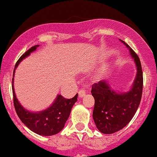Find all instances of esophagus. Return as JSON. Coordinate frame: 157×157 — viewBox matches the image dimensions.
I'll return each mask as SVG.
<instances>
[{
  "mask_svg": "<svg viewBox=\"0 0 157 157\" xmlns=\"http://www.w3.org/2000/svg\"><path fill=\"white\" fill-rule=\"evenodd\" d=\"M85 94H86V91H85V89H81V90H79V91H78V96H79V98H83V97H85Z\"/></svg>",
  "mask_w": 157,
  "mask_h": 157,
  "instance_id": "obj_1",
  "label": "esophagus"
}]
</instances>
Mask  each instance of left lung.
<instances>
[{
  "label": "left lung",
  "mask_w": 157,
  "mask_h": 157,
  "mask_svg": "<svg viewBox=\"0 0 157 157\" xmlns=\"http://www.w3.org/2000/svg\"><path fill=\"white\" fill-rule=\"evenodd\" d=\"M120 41L129 49L136 74L128 91H116L108 80L93 85L91 91L94 98L93 119L98 131L105 134L114 133L127 126L134 116L142 97L143 72L140 59L125 42Z\"/></svg>",
  "instance_id": "left-lung-1"
}]
</instances>
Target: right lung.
<instances>
[{
    "label": "right lung",
    "mask_w": 157,
    "mask_h": 157,
    "mask_svg": "<svg viewBox=\"0 0 157 157\" xmlns=\"http://www.w3.org/2000/svg\"><path fill=\"white\" fill-rule=\"evenodd\" d=\"M39 46V45H36L31 47L18 59L15 65L12 79L13 105L19 118L30 131L41 136H52L59 133L65 127V124L70 115L72 107L77 101L78 94L71 99H66L61 94H57L54 101L49 108L36 112L26 109L18 101L13 88L15 70L21 62L29 56L31 52L36 50Z\"/></svg>",
    "instance_id": "add662e5"
}]
</instances>
